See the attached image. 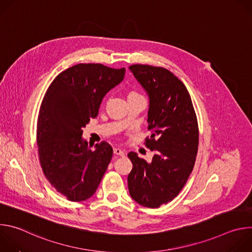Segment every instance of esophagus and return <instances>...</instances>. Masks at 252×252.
Segmentation results:
<instances>
[{"instance_id": "esophagus-1", "label": "esophagus", "mask_w": 252, "mask_h": 252, "mask_svg": "<svg viewBox=\"0 0 252 252\" xmlns=\"http://www.w3.org/2000/svg\"><path fill=\"white\" fill-rule=\"evenodd\" d=\"M114 153H115V155H117V156H120V157H123V156H125V152H124L123 150H121V149H118V148L114 149Z\"/></svg>"}]
</instances>
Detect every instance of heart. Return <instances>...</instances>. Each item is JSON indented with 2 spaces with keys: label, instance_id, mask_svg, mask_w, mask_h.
<instances>
[{
  "label": "heart",
  "instance_id": "b5f03b06",
  "mask_svg": "<svg viewBox=\"0 0 252 252\" xmlns=\"http://www.w3.org/2000/svg\"><path fill=\"white\" fill-rule=\"evenodd\" d=\"M132 97H142V95L135 90H131L128 94H127V98H132Z\"/></svg>",
  "mask_w": 252,
  "mask_h": 252
}]
</instances>
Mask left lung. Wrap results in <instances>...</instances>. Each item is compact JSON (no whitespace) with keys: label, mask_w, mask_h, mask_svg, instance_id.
Returning <instances> with one entry per match:
<instances>
[{"label":"left lung","mask_w":252,"mask_h":252,"mask_svg":"<svg viewBox=\"0 0 252 252\" xmlns=\"http://www.w3.org/2000/svg\"><path fill=\"white\" fill-rule=\"evenodd\" d=\"M129 69L150 96L149 130L145 145L155 152L147 162L130 152L132 169L127 176L131 198L157 208L171 201L185 187L198 150V124L190 95L171 71L150 64H131Z\"/></svg>","instance_id":"obj_1"}]
</instances>
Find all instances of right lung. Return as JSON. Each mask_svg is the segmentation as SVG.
I'll use <instances>...</instances> for the list:
<instances>
[{"label": "right lung", "instance_id": "add662e5", "mask_svg": "<svg viewBox=\"0 0 252 252\" xmlns=\"http://www.w3.org/2000/svg\"><path fill=\"white\" fill-rule=\"evenodd\" d=\"M125 73V67L78 63L59 74L44 95L37 124L39 158L49 183L69 201L90 198L111 162L110 143L101 141L93 152L82 134Z\"/></svg>", "mask_w": 252, "mask_h": 252}]
</instances>
